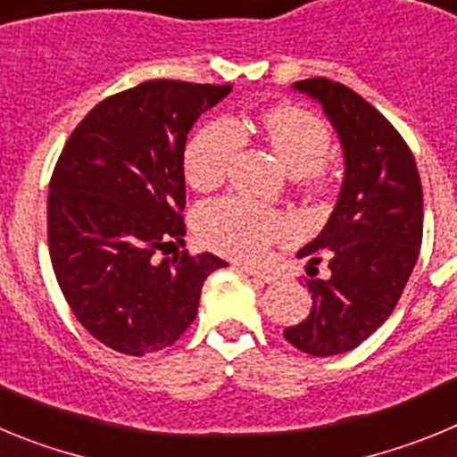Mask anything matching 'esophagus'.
<instances>
[{
  "instance_id": "34e87169",
  "label": "esophagus",
  "mask_w": 457,
  "mask_h": 457,
  "mask_svg": "<svg viewBox=\"0 0 457 457\" xmlns=\"http://www.w3.org/2000/svg\"><path fill=\"white\" fill-rule=\"evenodd\" d=\"M240 270H242V272H245V274H249V277L258 278L261 284H270V281H272V277H270V274L261 272V270L252 268V265H240Z\"/></svg>"
}]
</instances>
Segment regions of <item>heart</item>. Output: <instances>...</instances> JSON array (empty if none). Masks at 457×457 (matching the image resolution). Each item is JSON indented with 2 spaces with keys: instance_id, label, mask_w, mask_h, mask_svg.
Here are the masks:
<instances>
[{
  "instance_id": "heart-1",
  "label": "heart",
  "mask_w": 457,
  "mask_h": 457,
  "mask_svg": "<svg viewBox=\"0 0 457 457\" xmlns=\"http://www.w3.org/2000/svg\"><path fill=\"white\" fill-rule=\"evenodd\" d=\"M258 128L293 176H306L322 164L332 148V132L320 116L295 104L265 109ZM245 146V132L231 119L205 123L185 148V176L199 189L220 185ZM316 173V171H313ZM201 240L224 256L256 261L274 240L290 231V220L247 196H221L196 212Z\"/></svg>"
}]
</instances>
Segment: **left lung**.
Wrapping results in <instances>:
<instances>
[{"label":"left lung","instance_id":"obj_1","mask_svg":"<svg viewBox=\"0 0 457 457\" xmlns=\"http://www.w3.org/2000/svg\"><path fill=\"white\" fill-rule=\"evenodd\" d=\"M322 104L345 157L338 204L320 236L297 252L309 258V316L284 329L290 345L313 357L357 348L401 300L423 240V192L401 132L359 93L311 78L293 84ZM328 277L316 278V264Z\"/></svg>","mask_w":457,"mask_h":457}]
</instances>
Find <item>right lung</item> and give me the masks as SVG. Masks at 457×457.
Wrapping results in <instances>:
<instances>
[{
  "label": "right lung",
  "instance_id": "right-lung-1",
  "mask_svg": "<svg viewBox=\"0 0 457 457\" xmlns=\"http://www.w3.org/2000/svg\"><path fill=\"white\" fill-rule=\"evenodd\" d=\"M231 84L148 79L79 120L47 194V247L82 327L107 348L144 357L179 341L204 281L226 268L212 253H169L185 236L183 153L204 112Z\"/></svg>",
  "mask_w": 457,
  "mask_h": 457
}]
</instances>
